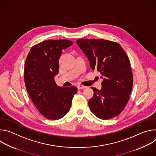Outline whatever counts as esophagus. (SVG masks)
<instances>
[{"label":"esophagus","instance_id":"34e87169","mask_svg":"<svg viewBox=\"0 0 156 156\" xmlns=\"http://www.w3.org/2000/svg\"><path fill=\"white\" fill-rule=\"evenodd\" d=\"M87 87L85 86H83V85H78V90H83V89H84V88H86Z\"/></svg>","mask_w":156,"mask_h":156}]
</instances>
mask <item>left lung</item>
Segmentation results:
<instances>
[{"label":"left lung","instance_id":"obj_1","mask_svg":"<svg viewBox=\"0 0 156 156\" xmlns=\"http://www.w3.org/2000/svg\"><path fill=\"white\" fill-rule=\"evenodd\" d=\"M78 46L87 57L93 70L103 78L102 88L92 87L93 97L88 104L97 117L107 120L119 115L126 105L133 78L130 62L118 42L102 39H81Z\"/></svg>","mask_w":156,"mask_h":156}]
</instances>
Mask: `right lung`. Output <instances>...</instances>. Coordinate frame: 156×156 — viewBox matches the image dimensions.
Segmentation results:
<instances>
[{"mask_svg": "<svg viewBox=\"0 0 156 156\" xmlns=\"http://www.w3.org/2000/svg\"><path fill=\"white\" fill-rule=\"evenodd\" d=\"M73 44L65 39L44 41L31 48L26 59L27 90L39 112L49 120H58L69 112L78 90L75 86H58L54 80L62 51Z\"/></svg>", "mask_w": 156, "mask_h": 156, "instance_id": "add662e5", "label": "right lung"}]
</instances>
